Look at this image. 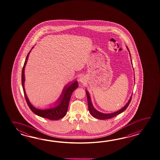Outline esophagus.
I'll use <instances>...</instances> for the list:
<instances>
[{
  "label": "esophagus",
  "mask_w": 160,
  "mask_h": 160,
  "mask_svg": "<svg viewBox=\"0 0 160 160\" xmlns=\"http://www.w3.org/2000/svg\"><path fill=\"white\" fill-rule=\"evenodd\" d=\"M79 80L81 82H83V81H84V80H83V78H80V79H79Z\"/></svg>",
  "instance_id": "esophagus-1"
}]
</instances>
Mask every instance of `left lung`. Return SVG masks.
I'll list each match as a JSON object with an SVG mask.
<instances>
[{
	"instance_id": "1",
	"label": "left lung",
	"mask_w": 160,
	"mask_h": 160,
	"mask_svg": "<svg viewBox=\"0 0 160 160\" xmlns=\"http://www.w3.org/2000/svg\"><path fill=\"white\" fill-rule=\"evenodd\" d=\"M127 47V49H128V51L130 52L129 49ZM130 56L131 57V55L130 53ZM132 61V60H131ZM134 80H135V78H134ZM85 92L87 94V101H88V110L89 112L91 115L94 118H95L96 119H100V120H104V119H111L112 118L114 117L115 116L118 115V114H121L122 112H123L125 110H126V108H128V106L129 104L130 103L131 100H132V95L130 97V99L128 100V103H126V104L124 106L123 108H122L121 110H119L116 111V112H112V113H109V114H104V113H102V112H100L99 111H98V110H96V109L94 108V107L93 106L92 103L91 102V97L89 95V93L88 92L85 90Z\"/></svg>"
}]
</instances>
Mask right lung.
Listing matches in <instances>:
<instances>
[{
    "label": "right lung",
    "mask_w": 160,
    "mask_h": 160,
    "mask_svg": "<svg viewBox=\"0 0 160 160\" xmlns=\"http://www.w3.org/2000/svg\"><path fill=\"white\" fill-rule=\"evenodd\" d=\"M31 50L28 52V54L26 58V60H25L24 65L22 69V87L23 89V92H24L26 102L28 103L30 109L37 115L43 118L49 119L50 120L57 121L61 118L64 117V116H65V115L67 114L72 93L75 91V89L78 87V81L76 80L73 82H72L71 84H69L70 82H69L68 84L67 85L64 87L61 95L54 103V104H57L56 106L48 108V109H45V110H41V109L36 108V107L33 106L31 103L29 102L28 98L26 95L25 87H24L25 81V68L28 60L29 54L30 53Z\"/></svg>",
    "instance_id": "add662e5"
}]
</instances>
